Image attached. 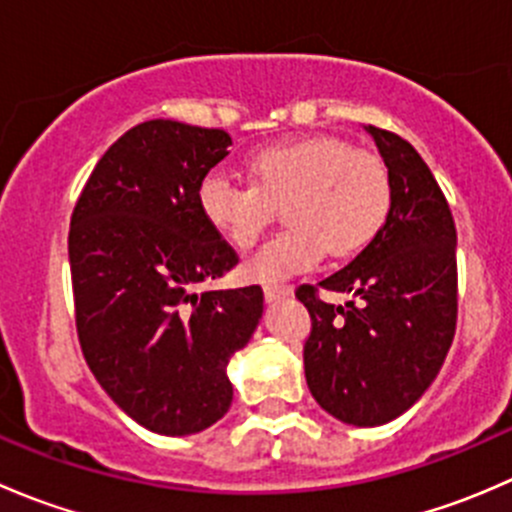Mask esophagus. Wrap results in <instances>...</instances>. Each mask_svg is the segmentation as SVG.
Returning a JSON list of instances; mask_svg holds the SVG:
<instances>
[{"label": "esophagus", "mask_w": 512, "mask_h": 512, "mask_svg": "<svg viewBox=\"0 0 512 512\" xmlns=\"http://www.w3.org/2000/svg\"><path fill=\"white\" fill-rule=\"evenodd\" d=\"M292 292L289 287H280V285H265V299L267 302H277V299L287 297V294Z\"/></svg>", "instance_id": "1"}]
</instances>
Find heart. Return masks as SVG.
<instances>
[{
	"label": "heart",
	"instance_id": "1",
	"mask_svg": "<svg viewBox=\"0 0 512 512\" xmlns=\"http://www.w3.org/2000/svg\"><path fill=\"white\" fill-rule=\"evenodd\" d=\"M255 183L208 173L198 188L203 218L237 247H250L285 203L287 227L250 260L252 280L282 282L307 270L327 250L347 257L374 240L391 210V173L374 153L339 138H304L255 151L247 160Z\"/></svg>",
	"mask_w": 512,
	"mask_h": 512
}]
</instances>
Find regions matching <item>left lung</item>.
<instances>
[{
  "label": "left lung",
  "mask_w": 512,
  "mask_h": 512,
  "mask_svg": "<svg viewBox=\"0 0 512 512\" xmlns=\"http://www.w3.org/2000/svg\"><path fill=\"white\" fill-rule=\"evenodd\" d=\"M391 173V210L374 240L339 272L297 289L312 317L304 376L317 404L352 426L409 411L441 371L456 334V225L436 178L409 141L366 126ZM322 286L352 293L345 305Z\"/></svg>",
  "instance_id": "obj_1"
}]
</instances>
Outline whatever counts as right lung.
<instances>
[{
    "mask_svg": "<svg viewBox=\"0 0 512 512\" xmlns=\"http://www.w3.org/2000/svg\"><path fill=\"white\" fill-rule=\"evenodd\" d=\"M230 146L220 128L138 123L103 153L71 215L81 352L113 404L160 436L227 414V361L262 319V287L198 292L237 265L198 205Z\"/></svg>",
    "mask_w": 512,
    "mask_h": 512,
    "instance_id": "add662e5",
    "label": "right lung"
}]
</instances>
